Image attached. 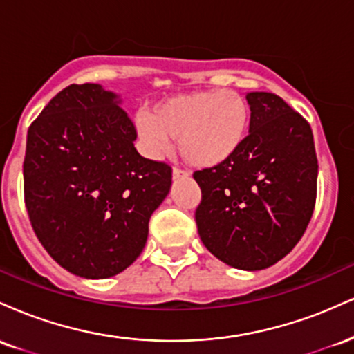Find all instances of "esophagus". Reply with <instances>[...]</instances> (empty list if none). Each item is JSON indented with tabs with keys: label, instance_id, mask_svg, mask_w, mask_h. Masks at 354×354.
<instances>
[{
	"label": "esophagus",
	"instance_id": "obj_1",
	"mask_svg": "<svg viewBox=\"0 0 354 354\" xmlns=\"http://www.w3.org/2000/svg\"><path fill=\"white\" fill-rule=\"evenodd\" d=\"M188 176L189 174L183 171V169H178V168L173 169V180H181V178H188Z\"/></svg>",
	"mask_w": 354,
	"mask_h": 354
}]
</instances>
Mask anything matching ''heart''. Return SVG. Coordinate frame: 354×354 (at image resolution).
Listing matches in <instances>:
<instances>
[{"label":"heart","mask_w":354,"mask_h":354,"mask_svg":"<svg viewBox=\"0 0 354 354\" xmlns=\"http://www.w3.org/2000/svg\"><path fill=\"white\" fill-rule=\"evenodd\" d=\"M251 126V106L239 93L209 89L154 104L136 118L146 153L160 156L178 141L181 158L193 168H214L236 154Z\"/></svg>","instance_id":"1"}]
</instances>
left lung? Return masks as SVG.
<instances>
[{
    "label": "left lung",
    "mask_w": 354,
    "mask_h": 354,
    "mask_svg": "<svg viewBox=\"0 0 354 354\" xmlns=\"http://www.w3.org/2000/svg\"><path fill=\"white\" fill-rule=\"evenodd\" d=\"M251 126L226 163L196 171L203 245L219 261L245 271L273 266L306 231L316 201L315 141L308 121L279 96L246 93Z\"/></svg>",
    "instance_id": "1"
}]
</instances>
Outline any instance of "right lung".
<instances>
[{
	"label": "right lung",
	"instance_id": "1",
	"mask_svg": "<svg viewBox=\"0 0 354 354\" xmlns=\"http://www.w3.org/2000/svg\"><path fill=\"white\" fill-rule=\"evenodd\" d=\"M121 98L101 84L64 88L28 129L24 203L44 250L70 273L111 278L141 254L171 168L136 151Z\"/></svg>",
	"mask_w": 354,
	"mask_h": 354
}]
</instances>
